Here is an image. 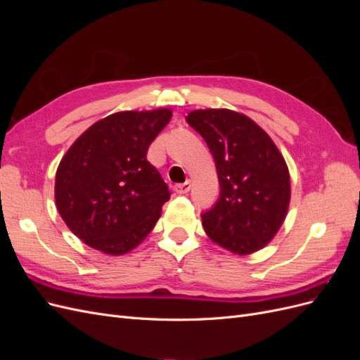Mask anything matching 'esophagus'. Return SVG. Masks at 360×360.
Listing matches in <instances>:
<instances>
[{
  "label": "esophagus",
  "mask_w": 360,
  "mask_h": 360,
  "mask_svg": "<svg viewBox=\"0 0 360 360\" xmlns=\"http://www.w3.org/2000/svg\"><path fill=\"white\" fill-rule=\"evenodd\" d=\"M174 191H176L177 193H180V195H183V193H188L189 191H191V181L188 180V181H184V183H179V184H176V186H174Z\"/></svg>",
  "instance_id": "esophagus-1"
}]
</instances>
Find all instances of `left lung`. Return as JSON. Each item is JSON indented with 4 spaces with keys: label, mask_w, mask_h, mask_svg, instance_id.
<instances>
[{
    "label": "left lung",
    "mask_w": 360,
    "mask_h": 360,
    "mask_svg": "<svg viewBox=\"0 0 360 360\" xmlns=\"http://www.w3.org/2000/svg\"><path fill=\"white\" fill-rule=\"evenodd\" d=\"M186 122L209 146L219 179V200L201 214L212 240L237 255L264 248L284 222L290 172L271 138L231 110H197Z\"/></svg>",
    "instance_id": "obj_1"
}]
</instances>
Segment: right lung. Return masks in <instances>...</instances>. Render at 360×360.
Masks as SVG:
<instances>
[{
    "label": "right lung",
    "mask_w": 360,
    "mask_h": 360,
    "mask_svg": "<svg viewBox=\"0 0 360 360\" xmlns=\"http://www.w3.org/2000/svg\"><path fill=\"white\" fill-rule=\"evenodd\" d=\"M171 115L167 108L111 114L86 129L63 156L56 204L85 245L123 255L155 228L171 193L147 160V150Z\"/></svg>",
    "instance_id": "obj_1"
}]
</instances>
